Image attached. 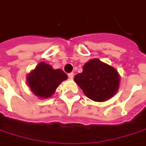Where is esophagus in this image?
Here are the masks:
<instances>
[{
    "mask_svg": "<svg viewBox=\"0 0 146 146\" xmlns=\"http://www.w3.org/2000/svg\"><path fill=\"white\" fill-rule=\"evenodd\" d=\"M68 78H69L70 79H73V73H68Z\"/></svg>",
    "mask_w": 146,
    "mask_h": 146,
    "instance_id": "obj_1",
    "label": "esophagus"
}]
</instances>
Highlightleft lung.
<instances>
[{"label":"left lung","instance_id":"1","mask_svg":"<svg viewBox=\"0 0 146 146\" xmlns=\"http://www.w3.org/2000/svg\"><path fill=\"white\" fill-rule=\"evenodd\" d=\"M74 81L88 98L105 102L118 91L120 77L116 68L93 58L83 65L82 72L74 77Z\"/></svg>","mask_w":146,"mask_h":146}]
</instances>
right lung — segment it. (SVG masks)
<instances>
[{
	"label": "right lung",
	"instance_id": "add662e5",
	"mask_svg": "<svg viewBox=\"0 0 146 146\" xmlns=\"http://www.w3.org/2000/svg\"><path fill=\"white\" fill-rule=\"evenodd\" d=\"M68 78V75L61 69H54L52 66L40 62L32 72L27 75V83L30 90L40 98H48L58 85Z\"/></svg>",
	"mask_w": 146,
	"mask_h": 146
}]
</instances>
